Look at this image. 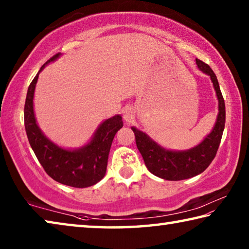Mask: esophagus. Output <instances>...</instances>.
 I'll return each mask as SVG.
<instances>
[{
	"instance_id": "1",
	"label": "esophagus",
	"mask_w": 249,
	"mask_h": 249,
	"mask_svg": "<svg viewBox=\"0 0 249 249\" xmlns=\"http://www.w3.org/2000/svg\"><path fill=\"white\" fill-rule=\"evenodd\" d=\"M123 119H124V121L126 122V123H132V122L135 119V112H134L133 107H127L124 108V111H123Z\"/></svg>"
}]
</instances>
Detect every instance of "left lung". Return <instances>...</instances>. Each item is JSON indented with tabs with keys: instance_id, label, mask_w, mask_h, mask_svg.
<instances>
[{
	"instance_id": "obj_1",
	"label": "left lung",
	"mask_w": 249,
	"mask_h": 249,
	"mask_svg": "<svg viewBox=\"0 0 249 249\" xmlns=\"http://www.w3.org/2000/svg\"><path fill=\"white\" fill-rule=\"evenodd\" d=\"M196 62L197 68L210 75L218 100V114L212 132L199 145L191 149L172 151L158 145L142 130L132 127L137 148L142 156L147 169L153 175L165 180H184L202 174L215 157L224 130L225 103L216 75L210 66L203 61L196 59Z\"/></svg>"
}]
</instances>
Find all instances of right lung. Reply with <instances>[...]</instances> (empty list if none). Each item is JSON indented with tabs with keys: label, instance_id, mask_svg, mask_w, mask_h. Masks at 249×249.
<instances>
[{
	"label": "right lung",
	"instance_id": "1",
	"mask_svg": "<svg viewBox=\"0 0 249 249\" xmlns=\"http://www.w3.org/2000/svg\"><path fill=\"white\" fill-rule=\"evenodd\" d=\"M60 56L56 53L41 66L29 84L24 107V123L27 138L37 159L47 175L57 182L73 188H87L98 183L107 172L108 153L117 130L123 127L121 115L105 120L92 140L78 149H65L48 140L36 123L34 113V92L41 70Z\"/></svg>",
	"mask_w": 249,
	"mask_h": 249
}]
</instances>
